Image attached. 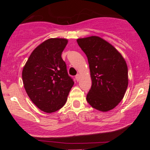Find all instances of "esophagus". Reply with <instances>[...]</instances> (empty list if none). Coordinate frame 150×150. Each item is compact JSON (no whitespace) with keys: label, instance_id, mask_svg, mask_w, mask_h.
Returning a JSON list of instances; mask_svg holds the SVG:
<instances>
[{"label":"esophagus","instance_id":"obj_1","mask_svg":"<svg viewBox=\"0 0 150 150\" xmlns=\"http://www.w3.org/2000/svg\"><path fill=\"white\" fill-rule=\"evenodd\" d=\"M80 75H79V74H77L76 76H75V79H76L77 81H79L80 80Z\"/></svg>","mask_w":150,"mask_h":150}]
</instances>
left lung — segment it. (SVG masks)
Here are the masks:
<instances>
[{
	"label": "left lung",
	"instance_id": "obj_1",
	"mask_svg": "<svg viewBox=\"0 0 150 150\" xmlns=\"http://www.w3.org/2000/svg\"><path fill=\"white\" fill-rule=\"evenodd\" d=\"M77 42L88 59L92 87L87 101L102 112L114 108L123 99L128 85V66L122 55L97 36L80 38Z\"/></svg>",
	"mask_w": 150,
	"mask_h": 150
}]
</instances>
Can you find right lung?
Here are the masks:
<instances>
[{
    "mask_svg": "<svg viewBox=\"0 0 150 150\" xmlns=\"http://www.w3.org/2000/svg\"><path fill=\"white\" fill-rule=\"evenodd\" d=\"M68 41L51 38L32 51L22 70L27 95L38 108L53 113L64 106L74 85L61 54Z\"/></svg>",
    "mask_w": 150,
    "mask_h": 150,
    "instance_id": "add662e5",
    "label": "right lung"
}]
</instances>
